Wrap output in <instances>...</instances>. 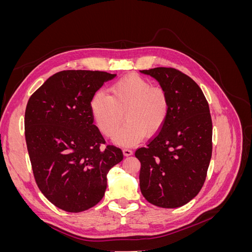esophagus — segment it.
<instances>
[{
    "label": "esophagus",
    "mask_w": 252,
    "mask_h": 252,
    "mask_svg": "<svg viewBox=\"0 0 252 252\" xmlns=\"http://www.w3.org/2000/svg\"><path fill=\"white\" fill-rule=\"evenodd\" d=\"M123 154H124L125 157H130V156H132V150L128 149V148H124L123 149Z\"/></svg>",
    "instance_id": "34e87169"
}]
</instances>
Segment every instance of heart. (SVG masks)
Masks as SVG:
<instances>
[{
  "mask_svg": "<svg viewBox=\"0 0 252 252\" xmlns=\"http://www.w3.org/2000/svg\"><path fill=\"white\" fill-rule=\"evenodd\" d=\"M110 95L96 93L90 101L95 125L104 135L111 136L123 121L126 123L113 138L121 146H132L146 133L157 134L163 128L169 112L166 90L139 74H128L109 89Z\"/></svg>",
  "mask_w": 252,
  "mask_h": 252,
  "instance_id": "obj_1",
  "label": "heart"
}]
</instances>
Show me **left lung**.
<instances>
[{
	"instance_id": "1",
	"label": "left lung",
	"mask_w": 252,
	"mask_h": 252,
	"mask_svg": "<svg viewBox=\"0 0 252 252\" xmlns=\"http://www.w3.org/2000/svg\"><path fill=\"white\" fill-rule=\"evenodd\" d=\"M141 72L155 78L169 98L163 128L135 151L141 192L158 207L178 208L200 192L207 175L212 154L209 105L199 85L178 69L157 67Z\"/></svg>"
}]
</instances>
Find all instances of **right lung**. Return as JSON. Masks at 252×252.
Instances as JSON below:
<instances>
[{
    "label": "right lung",
    "mask_w": 252,
    "mask_h": 252,
    "mask_svg": "<svg viewBox=\"0 0 252 252\" xmlns=\"http://www.w3.org/2000/svg\"><path fill=\"white\" fill-rule=\"evenodd\" d=\"M117 74L63 70L29 97L25 139L34 180L58 208L81 212L100 202L107 174L123 159V152L105 144L94 124L90 101L105 82Z\"/></svg>",
    "instance_id": "add662e5"
}]
</instances>
